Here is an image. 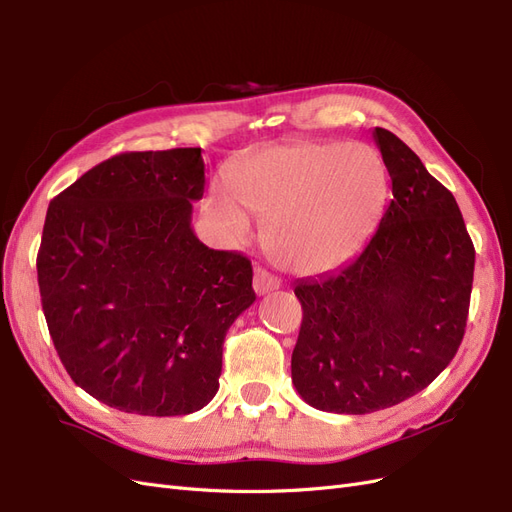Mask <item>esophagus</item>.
I'll list each match as a JSON object with an SVG mask.
<instances>
[{
  "mask_svg": "<svg viewBox=\"0 0 512 512\" xmlns=\"http://www.w3.org/2000/svg\"><path fill=\"white\" fill-rule=\"evenodd\" d=\"M280 288V280H277L275 275H271L269 271L265 269H256V275H254V290L258 294H267L271 290H277Z\"/></svg>",
  "mask_w": 512,
  "mask_h": 512,
  "instance_id": "obj_1",
  "label": "esophagus"
}]
</instances>
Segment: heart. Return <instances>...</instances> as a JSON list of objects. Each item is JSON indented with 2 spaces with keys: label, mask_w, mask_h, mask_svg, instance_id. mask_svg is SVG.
<instances>
[{
  "label": "heart",
  "mask_w": 512,
  "mask_h": 512,
  "mask_svg": "<svg viewBox=\"0 0 512 512\" xmlns=\"http://www.w3.org/2000/svg\"><path fill=\"white\" fill-rule=\"evenodd\" d=\"M386 196L389 177L371 147L294 138L232 164L228 190H215L207 211L239 241L250 232L247 208L267 220L275 262L294 273H320L361 250Z\"/></svg>",
  "instance_id": "heart-1"
}]
</instances>
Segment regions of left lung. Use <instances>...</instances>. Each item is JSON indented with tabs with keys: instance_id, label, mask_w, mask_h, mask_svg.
Masks as SVG:
<instances>
[{
	"instance_id": "1",
	"label": "left lung",
	"mask_w": 512,
	"mask_h": 512,
	"mask_svg": "<svg viewBox=\"0 0 512 512\" xmlns=\"http://www.w3.org/2000/svg\"><path fill=\"white\" fill-rule=\"evenodd\" d=\"M393 198L346 267L301 280L292 384L309 406L369 414L421 393L466 333L474 245L455 196L399 138L374 130Z\"/></svg>"
}]
</instances>
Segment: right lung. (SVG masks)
<instances>
[{
	"mask_svg": "<svg viewBox=\"0 0 512 512\" xmlns=\"http://www.w3.org/2000/svg\"><path fill=\"white\" fill-rule=\"evenodd\" d=\"M200 147L130 151L55 196L38 286L70 378L102 404L143 416L205 408L220 389L230 324L256 301L252 262L198 241Z\"/></svg>",
	"mask_w": 512,
	"mask_h": 512,
	"instance_id": "add662e5",
	"label": "right lung"
}]
</instances>
